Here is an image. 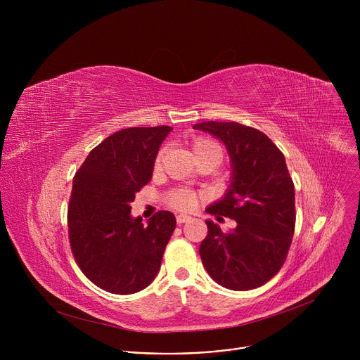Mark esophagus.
<instances>
[{
  "label": "esophagus",
  "instance_id": "obj_1",
  "mask_svg": "<svg viewBox=\"0 0 360 360\" xmlns=\"http://www.w3.org/2000/svg\"><path fill=\"white\" fill-rule=\"evenodd\" d=\"M188 221H191V217H189V215L181 214V215L176 217V222H178V224H185V222H188Z\"/></svg>",
  "mask_w": 360,
  "mask_h": 360
}]
</instances>
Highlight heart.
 Instances as JSON below:
<instances>
[{
  "label": "heart",
  "instance_id": "1",
  "mask_svg": "<svg viewBox=\"0 0 360 360\" xmlns=\"http://www.w3.org/2000/svg\"><path fill=\"white\" fill-rule=\"evenodd\" d=\"M192 153L195 160L205 158V157H212L217 158L219 162L224 158V148L214 139L210 138H196L192 142ZM161 157L162 150H160L158 157L155 160V169L161 165ZM168 202L172 208L181 210V211H189L193 210L198 205V195L191 189H175L169 193Z\"/></svg>",
  "mask_w": 360,
  "mask_h": 360
}]
</instances>
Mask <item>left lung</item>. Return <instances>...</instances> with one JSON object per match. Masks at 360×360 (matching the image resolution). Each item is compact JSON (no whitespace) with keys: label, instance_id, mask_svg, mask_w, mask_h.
Returning a JSON list of instances; mask_svg holds the SVG:
<instances>
[{"label":"left lung","instance_id":"obj_1","mask_svg":"<svg viewBox=\"0 0 360 360\" xmlns=\"http://www.w3.org/2000/svg\"><path fill=\"white\" fill-rule=\"evenodd\" d=\"M193 129L217 136L232 167L228 191L207 212L236 221L231 232L207 221L202 264L226 289L259 288L282 268L295 232V186L283 153L264 132L238 122L208 121Z\"/></svg>","mask_w":360,"mask_h":360}]
</instances>
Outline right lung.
I'll use <instances>...</instances> for the list:
<instances>
[{
  "label": "right lung",
  "mask_w": 360,
  "mask_h": 360,
  "mask_svg": "<svg viewBox=\"0 0 360 360\" xmlns=\"http://www.w3.org/2000/svg\"><path fill=\"white\" fill-rule=\"evenodd\" d=\"M171 127L121 129L95 146L72 181L68 235L82 274L115 295L145 289L160 272L176 219L160 211L148 225L131 215L135 193L152 178Z\"/></svg>",
  "instance_id": "add662e5"
}]
</instances>
